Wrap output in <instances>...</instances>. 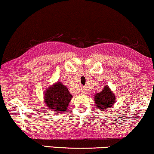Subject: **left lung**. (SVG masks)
I'll use <instances>...</instances> for the list:
<instances>
[{"instance_id":"1","label":"left lung","mask_w":154,"mask_h":154,"mask_svg":"<svg viewBox=\"0 0 154 154\" xmlns=\"http://www.w3.org/2000/svg\"><path fill=\"white\" fill-rule=\"evenodd\" d=\"M94 100L98 109L101 111L106 109L108 110L109 108L113 107V105L115 103L116 97L109 86L106 85L102 92L95 94L94 96Z\"/></svg>"}]
</instances>
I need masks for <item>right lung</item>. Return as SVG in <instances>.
<instances>
[{
    "mask_svg": "<svg viewBox=\"0 0 154 154\" xmlns=\"http://www.w3.org/2000/svg\"><path fill=\"white\" fill-rule=\"evenodd\" d=\"M72 95L68 88L62 83L57 82L46 89L44 93V100L47 107L50 110L62 113L66 110Z\"/></svg>",
    "mask_w": 154,
    "mask_h": 154,
    "instance_id": "add662e5",
    "label": "right lung"
}]
</instances>
